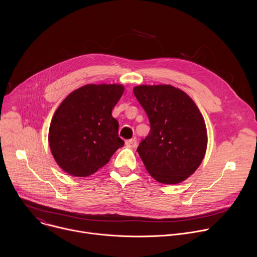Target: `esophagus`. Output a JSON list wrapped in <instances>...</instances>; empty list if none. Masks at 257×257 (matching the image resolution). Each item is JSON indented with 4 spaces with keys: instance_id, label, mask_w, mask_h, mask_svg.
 I'll return each mask as SVG.
<instances>
[{
    "instance_id": "esophagus-1",
    "label": "esophagus",
    "mask_w": 257,
    "mask_h": 257,
    "mask_svg": "<svg viewBox=\"0 0 257 257\" xmlns=\"http://www.w3.org/2000/svg\"><path fill=\"white\" fill-rule=\"evenodd\" d=\"M125 144H126V146H127L128 148H131V149H134V148H136V146H138V142H136L135 139L127 140Z\"/></svg>"
}]
</instances>
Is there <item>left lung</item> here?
Wrapping results in <instances>:
<instances>
[{"label": "left lung", "instance_id": "obj_1", "mask_svg": "<svg viewBox=\"0 0 257 257\" xmlns=\"http://www.w3.org/2000/svg\"><path fill=\"white\" fill-rule=\"evenodd\" d=\"M151 129L138 148L148 173L162 184H178L200 165L207 150V128L193 100L169 84L133 89Z\"/></svg>", "mask_w": 257, "mask_h": 257}]
</instances>
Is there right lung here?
<instances>
[{
	"label": "right lung",
	"instance_id": "obj_1",
	"mask_svg": "<svg viewBox=\"0 0 257 257\" xmlns=\"http://www.w3.org/2000/svg\"><path fill=\"white\" fill-rule=\"evenodd\" d=\"M121 84H87L68 95L49 127V147L59 166L71 176L88 177L124 146L111 110L123 95Z\"/></svg>",
	"mask_w": 257,
	"mask_h": 257
}]
</instances>
